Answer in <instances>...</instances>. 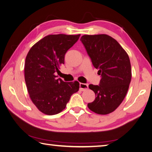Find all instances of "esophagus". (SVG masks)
<instances>
[{
    "mask_svg": "<svg viewBox=\"0 0 152 152\" xmlns=\"http://www.w3.org/2000/svg\"><path fill=\"white\" fill-rule=\"evenodd\" d=\"M87 89H88V84H83V83H80V90L81 91H86Z\"/></svg>",
    "mask_w": 152,
    "mask_h": 152,
    "instance_id": "34e87169",
    "label": "esophagus"
}]
</instances>
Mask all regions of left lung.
Returning <instances> with one entry per match:
<instances>
[{"label": "left lung", "instance_id": "obj_1", "mask_svg": "<svg viewBox=\"0 0 152 152\" xmlns=\"http://www.w3.org/2000/svg\"><path fill=\"white\" fill-rule=\"evenodd\" d=\"M80 40L102 75L99 86H89L96 98L87 107L99 115L112 113L121 104L129 89L132 76L129 58L117 41L108 35H84Z\"/></svg>", "mask_w": 152, "mask_h": 152}]
</instances>
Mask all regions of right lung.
<instances>
[{
    "mask_svg": "<svg viewBox=\"0 0 152 152\" xmlns=\"http://www.w3.org/2000/svg\"><path fill=\"white\" fill-rule=\"evenodd\" d=\"M80 34L49 35L31 48L25 59L26 85L31 102L42 113L53 115L66 108L71 96L79 89L77 81L65 82L57 79L65 63V55Z\"/></svg>",
    "mask_w": 152,
    "mask_h": 152,
    "instance_id": "right-lung-1",
    "label": "right lung"
}]
</instances>
